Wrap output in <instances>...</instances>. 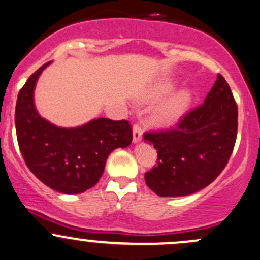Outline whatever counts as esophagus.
Returning a JSON list of instances; mask_svg holds the SVG:
<instances>
[{
    "instance_id": "34e87169",
    "label": "esophagus",
    "mask_w": 260,
    "mask_h": 260,
    "mask_svg": "<svg viewBox=\"0 0 260 260\" xmlns=\"http://www.w3.org/2000/svg\"><path fill=\"white\" fill-rule=\"evenodd\" d=\"M142 136H143V131L138 124H136L133 127V143H138L142 139Z\"/></svg>"
}]
</instances>
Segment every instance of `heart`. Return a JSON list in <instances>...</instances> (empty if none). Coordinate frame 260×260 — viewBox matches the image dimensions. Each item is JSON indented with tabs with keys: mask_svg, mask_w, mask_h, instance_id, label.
Wrapping results in <instances>:
<instances>
[{
	"mask_svg": "<svg viewBox=\"0 0 260 260\" xmlns=\"http://www.w3.org/2000/svg\"><path fill=\"white\" fill-rule=\"evenodd\" d=\"M175 88L173 81H161L156 84L152 90L148 92V100H159L164 96L172 93ZM191 104H192V93L189 90H180L173 93L167 100L161 102L159 106L154 108L152 112L153 123L160 127H172L179 123L184 116L189 112Z\"/></svg>",
	"mask_w": 260,
	"mask_h": 260,
	"instance_id": "b5f03b06",
	"label": "heart"
}]
</instances>
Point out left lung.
Returning <instances> with one entry per match:
<instances>
[{"mask_svg":"<svg viewBox=\"0 0 260 260\" xmlns=\"http://www.w3.org/2000/svg\"><path fill=\"white\" fill-rule=\"evenodd\" d=\"M238 111L222 75L204 104L187 113L174 129L145 133L158 152V165L145 173V184L161 198L186 196L215 180L235 148Z\"/></svg>","mask_w":260,"mask_h":260,"instance_id":"1","label":"left lung"}]
</instances>
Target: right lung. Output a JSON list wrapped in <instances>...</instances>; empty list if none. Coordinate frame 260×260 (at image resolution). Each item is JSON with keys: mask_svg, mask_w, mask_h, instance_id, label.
Here are the masks:
<instances>
[{"mask_svg": "<svg viewBox=\"0 0 260 260\" xmlns=\"http://www.w3.org/2000/svg\"><path fill=\"white\" fill-rule=\"evenodd\" d=\"M50 62L39 68L19 91L14 113L17 141L25 164L43 184L76 195L98 184L113 150L132 143V127L125 119L93 118L64 128L43 118L34 104V90Z\"/></svg>", "mask_w": 260, "mask_h": 260, "instance_id": "right-lung-1", "label": "right lung"}]
</instances>
